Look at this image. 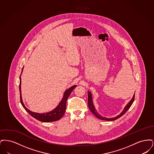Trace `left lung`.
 I'll return each instance as SVG.
<instances>
[{"mask_svg":"<svg viewBox=\"0 0 154 154\" xmlns=\"http://www.w3.org/2000/svg\"><path fill=\"white\" fill-rule=\"evenodd\" d=\"M134 97H135V94H134V95L133 96L131 100L128 103L126 106H125V107L124 108V110L122 111V112L119 114L117 116V117L114 118H109L104 117L101 116L100 114H98V112L96 111L95 108V106L94 105V103L92 101V94L91 93V92H89V91H88V107H89V110H91V111L95 116L96 117L100 119H102V120H104V121H114L116 119H117L118 118H119V117H121V116H122L125 113L129 110V109L131 107V106H132V103L134 102Z\"/></svg>","mask_w":154,"mask_h":154,"instance_id":"8db88e82","label":"left lung"}]
</instances>
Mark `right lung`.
Segmentation results:
<instances>
[{
	"label": "right lung",
	"mask_w": 154,
	"mask_h": 154,
	"mask_svg": "<svg viewBox=\"0 0 154 154\" xmlns=\"http://www.w3.org/2000/svg\"><path fill=\"white\" fill-rule=\"evenodd\" d=\"M23 71V69L22 70V72ZM20 101L23 107L25 109V110H26L30 115L35 118V119H36L37 120L41 121V122H54V121H58L59 119H60L62 117L65 112L66 108V102L67 100L69 97V95H70V94L72 93V91L73 90L74 88L77 87V85H73L72 87H71L70 88L67 89L66 91L64 93V95L63 96V98L62 99V100L60 101V102L59 103L58 106L54 109V110H52L50 112H46V113H37V112H35L33 111H31L30 110L28 109L24 105L22 99V96H21V76L20 77Z\"/></svg>",
	"instance_id": "right-lung-1"
}]
</instances>
